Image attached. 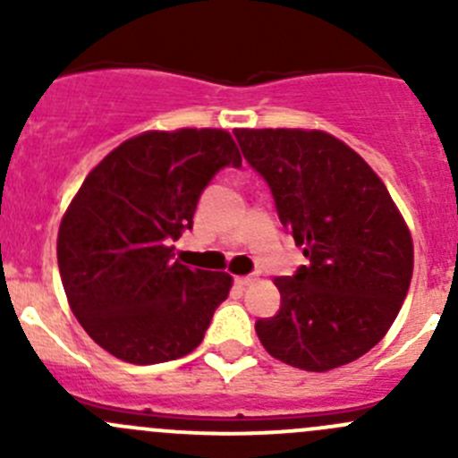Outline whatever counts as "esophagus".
Returning a JSON list of instances; mask_svg holds the SVG:
<instances>
[{
    "mask_svg": "<svg viewBox=\"0 0 458 458\" xmlns=\"http://www.w3.org/2000/svg\"><path fill=\"white\" fill-rule=\"evenodd\" d=\"M234 284H237L239 288H248L250 284H255V276H237V279H234Z\"/></svg>",
    "mask_w": 458,
    "mask_h": 458,
    "instance_id": "34e87169",
    "label": "esophagus"
}]
</instances>
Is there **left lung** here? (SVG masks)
<instances>
[{"instance_id":"8db88e82","label":"left lung","mask_w":458,"mask_h":458,"mask_svg":"<svg viewBox=\"0 0 458 458\" xmlns=\"http://www.w3.org/2000/svg\"><path fill=\"white\" fill-rule=\"evenodd\" d=\"M234 137L310 259L275 279L281 308L259 318V341L308 372L357 361L386 336L408 294L414 246L403 215L366 159L330 132L237 128Z\"/></svg>"}]
</instances>
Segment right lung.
Instances as JSON below:
<instances>
[{
	"instance_id": "1",
	"label": "right lung",
	"mask_w": 458,
	"mask_h": 458,
	"mask_svg": "<svg viewBox=\"0 0 458 458\" xmlns=\"http://www.w3.org/2000/svg\"><path fill=\"white\" fill-rule=\"evenodd\" d=\"M224 165H242L224 128L146 131L110 150L68 203L57 234L68 306L113 357L150 366L201 344L233 276L174 261L173 242Z\"/></svg>"
}]
</instances>
